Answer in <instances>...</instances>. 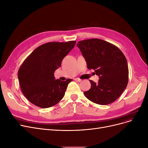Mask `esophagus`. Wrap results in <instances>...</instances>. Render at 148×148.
Wrapping results in <instances>:
<instances>
[{
  "mask_svg": "<svg viewBox=\"0 0 148 148\" xmlns=\"http://www.w3.org/2000/svg\"><path fill=\"white\" fill-rule=\"evenodd\" d=\"M74 79L75 80V81H77V82H82V79H79V78H75Z\"/></svg>",
  "mask_w": 148,
  "mask_h": 148,
  "instance_id": "esophagus-1",
  "label": "esophagus"
}]
</instances>
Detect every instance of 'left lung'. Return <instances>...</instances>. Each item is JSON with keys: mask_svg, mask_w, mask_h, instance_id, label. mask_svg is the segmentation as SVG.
<instances>
[{"mask_svg": "<svg viewBox=\"0 0 148 148\" xmlns=\"http://www.w3.org/2000/svg\"><path fill=\"white\" fill-rule=\"evenodd\" d=\"M77 46L87 63V68L99 77L97 83L89 80L91 88L84 94L88 99L100 105L117 100L127 88L128 66L126 57L114 44L100 39L80 41Z\"/></svg>", "mask_w": 148, "mask_h": 148, "instance_id": "obj_1", "label": "left lung"}]
</instances>
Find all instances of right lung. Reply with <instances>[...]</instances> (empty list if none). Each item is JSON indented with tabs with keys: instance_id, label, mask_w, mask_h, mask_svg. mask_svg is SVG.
Wrapping results in <instances>:
<instances>
[{
	"instance_id": "right-lung-1",
	"label": "right lung",
	"mask_w": 148,
	"mask_h": 148,
	"mask_svg": "<svg viewBox=\"0 0 148 148\" xmlns=\"http://www.w3.org/2000/svg\"><path fill=\"white\" fill-rule=\"evenodd\" d=\"M75 41L50 42L42 44L31 53L18 72L21 91L27 99L41 108L57 104L65 95L71 79H55L53 73L73 48Z\"/></svg>"
}]
</instances>
